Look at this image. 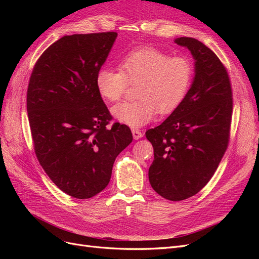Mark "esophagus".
<instances>
[{
  "label": "esophagus",
  "mask_w": 259,
  "mask_h": 259,
  "mask_svg": "<svg viewBox=\"0 0 259 259\" xmlns=\"http://www.w3.org/2000/svg\"><path fill=\"white\" fill-rule=\"evenodd\" d=\"M132 134H133V137H134V139H139V138H142L144 136V133L140 130H133Z\"/></svg>",
  "instance_id": "1"
}]
</instances>
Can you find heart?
<instances>
[{
  "label": "heart",
  "mask_w": 259,
  "mask_h": 259,
  "mask_svg": "<svg viewBox=\"0 0 259 259\" xmlns=\"http://www.w3.org/2000/svg\"><path fill=\"white\" fill-rule=\"evenodd\" d=\"M193 76L191 60L169 56L158 49L140 48L127 53L120 61V70L101 68L96 74V88L106 100L119 101L128 84H136L138 99L124 101L112 108L120 122L140 127L151 122L158 111L173 112L189 92Z\"/></svg>",
  "instance_id": "b5f03b06"
}]
</instances>
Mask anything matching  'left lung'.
Returning a JSON list of instances; mask_svg holds the SVG:
<instances>
[{"label":"left lung","instance_id":"8db88e82","mask_svg":"<svg viewBox=\"0 0 259 259\" xmlns=\"http://www.w3.org/2000/svg\"><path fill=\"white\" fill-rule=\"evenodd\" d=\"M195 59V75L187 96L159 126L146 132L154 160L149 182L164 199L182 201L209 182L228 148L232 89L217 55L192 37L175 40Z\"/></svg>","mask_w":259,"mask_h":259}]
</instances>
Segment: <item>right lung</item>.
<instances>
[{
  "label": "right lung",
  "instance_id": "right-lung-1",
  "mask_svg": "<svg viewBox=\"0 0 259 259\" xmlns=\"http://www.w3.org/2000/svg\"><path fill=\"white\" fill-rule=\"evenodd\" d=\"M116 32L65 35L35 62L27 111L36 158L52 182L75 199H90L110 182L119 153L133 140L113 123L96 88V74Z\"/></svg>",
  "mask_w": 259,
  "mask_h": 259
}]
</instances>
